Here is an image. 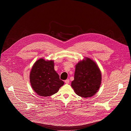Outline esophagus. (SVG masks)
Listing matches in <instances>:
<instances>
[{"label":"esophagus","mask_w":131,"mask_h":131,"mask_svg":"<svg viewBox=\"0 0 131 131\" xmlns=\"http://www.w3.org/2000/svg\"><path fill=\"white\" fill-rule=\"evenodd\" d=\"M69 79H67L66 80H65V82L66 83V84H68L69 83Z\"/></svg>","instance_id":"obj_1"}]
</instances>
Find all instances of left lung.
<instances>
[{
  "label": "left lung",
  "instance_id": "1",
  "mask_svg": "<svg viewBox=\"0 0 131 131\" xmlns=\"http://www.w3.org/2000/svg\"><path fill=\"white\" fill-rule=\"evenodd\" d=\"M102 81V74L100 68L89 58L80 61L76 65L74 80L71 85L78 95L90 97L97 92Z\"/></svg>",
  "mask_w": 131,
  "mask_h": 131
}]
</instances>
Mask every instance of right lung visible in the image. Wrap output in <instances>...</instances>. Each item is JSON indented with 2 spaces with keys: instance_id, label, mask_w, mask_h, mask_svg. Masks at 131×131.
I'll return each mask as SVG.
<instances>
[{
  "instance_id": "obj_1",
  "label": "right lung",
  "mask_w": 131,
  "mask_h": 131,
  "mask_svg": "<svg viewBox=\"0 0 131 131\" xmlns=\"http://www.w3.org/2000/svg\"><path fill=\"white\" fill-rule=\"evenodd\" d=\"M53 61L43 59L37 60L30 72V82L32 89L38 95L50 96L57 93L64 84L54 68Z\"/></svg>"
}]
</instances>
